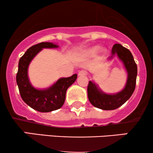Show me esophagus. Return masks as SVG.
Masks as SVG:
<instances>
[{"mask_svg":"<svg viewBox=\"0 0 153 153\" xmlns=\"http://www.w3.org/2000/svg\"><path fill=\"white\" fill-rule=\"evenodd\" d=\"M87 74V71H84V70H82V71H79L78 73L79 76H84V75Z\"/></svg>","mask_w":153,"mask_h":153,"instance_id":"esophagus-1","label":"esophagus"}]
</instances>
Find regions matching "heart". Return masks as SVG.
<instances>
[{"mask_svg":"<svg viewBox=\"0 0 153 153\" xmlns=\"http://www.w3.org/2000/svg\"><path fill=\"white\" fill-rule=\"evenodd\" d=\"M99 46H91V47H89L87 48L86 50H84V51L81 53V55L83 56H94L95 53L97 52Z\"/></svg>","mask_w":153,"mask_h":153,"instance_id":"1","label":"heart"}]
</instances>
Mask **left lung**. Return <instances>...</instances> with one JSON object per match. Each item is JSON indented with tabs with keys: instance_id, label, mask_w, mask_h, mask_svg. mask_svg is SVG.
<instances>
[{
	"instance_id": "1",
	"label": "left lung",
	"mask_w": 153,
	"mask_h": 153,
	"mask_svg": "<svg viewBox=\"0 0 153 153\" xmlns=\"http://www.w3.org/2000/svg\"><path fill=\"white\" fill-rule=\"evenodd\" d=\"M114 56H117L123 63L127 73V82L123 90L115 94H106L94 82L89 81L88 84L87 94L89 102L94 107L103 110H113L120 107L130 98L135 89L137 67L132 53L121 44H116L113 46L112 56L109 57V60L112 59Z\"/></svg>"
}]
</instances>
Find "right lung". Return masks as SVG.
Listing matches in <instances>:
<instances>
[{
    "label": "right lung",
    "instance_id": "add662e5",
    "mask_svg": "<svg viewBox=\"0 0 153 153\" xmlns=\"http://www.w3.org/2000/svg\"><path fill=\"white\" fill-rule=\"evenodd\" d=\"M58 47V45L51 42L33 45L25 52L19 62L16 82L21 98L32 109L41 112H49L61 108L65 101L66 90L77 78L76 74L69 77L60 78L51 87L43 89H36L30 84L28 76L30 62L43 48Z\"/></svg>",
    "mask_w": 153,
    "mask_h": 153
}]
</instances>
